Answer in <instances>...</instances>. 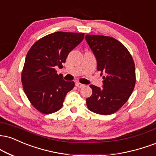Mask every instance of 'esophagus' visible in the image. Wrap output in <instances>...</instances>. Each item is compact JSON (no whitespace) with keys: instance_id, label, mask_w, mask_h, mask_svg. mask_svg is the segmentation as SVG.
Instances as JSON below:
<instances>
[{"instance_id":"esophagus-1","label":"esophagus","mask_w":156,"mask_h":156,"mask_svg":"<svg viewBox=\"0 0 156 156\" xmlns=\"http://www.w3.org/2000/svg\"><path fill=\"white\" fill-rule=\"evenodd\" d=\"M76 86L78 88H82V87H83V86H84L83 84H82V83H78V82H77V83H76Z\"/></svg>"}]
</instances>
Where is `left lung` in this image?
<instances>
[{
    "instance_id": "left-lung-1",
    "label": "left lung",
    "mask_w": 156,
    "mask_h": 156,
    "mask_svg": "<svg viewBox=\"0 0 156 156\" xmlns=\"http://www.w3.org/2000/svg\"><path fill=\"white\" fill-rule=\"evenodd\" d=\"M86 41L96 57L97 70L104 74L102 89L90 85L92 94L86 98V105L95 113L111 115L127 102L134 89V62L128 49L113 37L86 35Z\"/></svg>"
}]
</instances>
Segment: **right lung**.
I'll return each instance as SVG.
<instances>
[{"label": "right lung", "instance_id": "obj_1", "mask_svg": "<svg viewBox=\"0 0 156 156\" xmlns=\"http://www.w3.org/2000/svg\"><path fill=\"white\" fill-rule=\"evenodd\" d=\"M84 33L56 32L37 41L27 52L22 71L26 96L34 108L51 114L62 108L73 81H65L56 68H62L67 55L83 41Z\"/></svg>", "mask_w": 156, "mask_h": 156}]
</instances>
